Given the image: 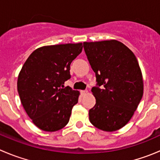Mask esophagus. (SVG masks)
Instances as JSON below:
<instances>
[{
    "mask_svg": "<svg viewBox=\"0 0 160 160\" xmlns=\"http://www.w3.org/2000/svg\"><path fill=\"white\" fill-rule=\"evenodd\" d=\"M88 90H81V93H82V95H85V94H87V93H88Z\"/></svg>",
    "mask_w": 160,
    "mask_h": 160,
    "instance_id": "1",
    "label": "esophagus"
}]
</instances>
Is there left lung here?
<instances>
[{
	"instance_id": "obj_1",
	"label": "left lung",
	"mask_w": 160,
	"mask_h": 160,
	"mask_svg": "<svg viewBox=\"0 0 160 160\" xmlns=\"http://www.w3.org/2000/svg\"><path fill=\"white\" fill-rule=\"evenodd\" d=\"M83 48L98 86L91 89L96 104L89 111L90 123L105 132L120 129L129 122L142 98L138 60L117 40L84 42Z\"/></svg>"
}]
</instances>
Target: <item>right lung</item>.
<instances>
[{
	"instance_id": "1",
	"label": "right lung",
	"mask_w": 160,
	"mask_h": 160,
	"mask_svg": "<svg viewBox=\"0 0 160 160\" xmlns=\"http://www.w3.org/2000/svg\"><path fill=\"white\" fill-rule=\"evenodd\" d=\"M82 49V43L42 46L24 63L18 91L27 114L40 129L56 132L69 122L80 92L63 84L71 77V62Z\"/></svg>"
}]
</instances>
